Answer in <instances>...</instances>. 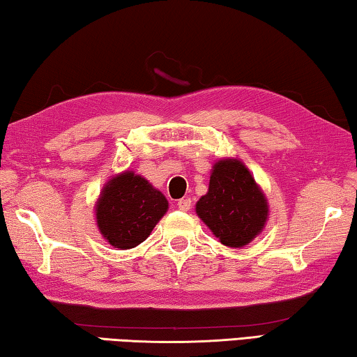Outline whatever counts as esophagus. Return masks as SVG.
I'll return each instance as SVG.
<instances>
[{
  "mask_svg": "<svg viewBox=\"0 0 357 357\" xmlns=\"http://www.w3.org/2000/svg\"><path fill=\"white\" fill-rule=\"evenodd\" d=\"M177 206H178L180 210H183V212H186V210H190V207H191V199H190V197H183V199H180L177 202Z\"/></svg>",
  "mask_w": 357,
  "mask_h": 357,
  "instance_id": "34e87169",
  "label": "esophagus"
}]
</instances>
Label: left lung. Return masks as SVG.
Here are the masks:
<instances>
[{
    "mask_svg": "<svg viewBox=\"0 0 357 357\" xmlns=\"http://www.w3.org/2000/svg\"><path fill=\"white\" fill-rule=\"evenodd\" d=\"M266 197L247 167L237 160L213 166L208 192L196 213L226 247L241 248L262 231L267 220Z\"/></svg>",
    "mask_w": 357,
    "mask_h": 357,
    "instance_id": "obj_1",
    "label": "left lung"
}]
</instances>
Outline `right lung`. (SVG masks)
<instances>
[{
  "label": "right lung",
  "mask_w": 357,
  "mask_h": 357,
  "mask_svg": "<svg viewBox=\"0 0 357 357\" xmlns=\"http://www.w3.org/2000/svg\"><path fill=\"white\" fill-rule=\"evenodd\" d=\"M167 210L166 197L147 180L123 172L104 186L96 204L98 227L115 248L137 247Z\"/></svg>",
  "instance_id": "obj_1"
}]
</instances>
